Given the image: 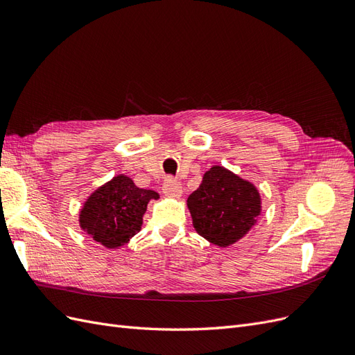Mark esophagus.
Here are the masks:
<instances>
[{
  "label": "esophagus",
  "instance_id": "1",
  "mask_svg": "<svg viewBox=\"0 0 355 355\" xmlns=\"http://www.w3.org/2000/svg\"><path fill=\"white\" fill-rule=\"evenodd\" d=\"M163 194L171 198H179L182 196V187L178 180L167 178L163 184Z\"/></svg>",
  "mask_w": 355,
  "mask_h": 355
}]
</instances>
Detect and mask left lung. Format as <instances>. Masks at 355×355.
Returning <instances> with one entry per match:
<instances>
[{"label":"left lung","instance_id":"8db88e82","mask_svg":"<svg viewBox=\"0 0 355 355\" xmlns=\"http://www.w3.org/2000/svg\"><path fill=\"white\" fill-rule=\"evenodd\" d=\"M187 204L196 231L219 247L243 239L261 214L259 191L222 166L204 173L200 188Z\"/></svg>","mask_w":355,"mask_h":355}]
</instances>
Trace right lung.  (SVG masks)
Segmentation results:
<instances>
[{"instance_id": "add662e5", "label": "right lung", "mask_w": 355, "mask_h": 355, "mask_svg": "<svg viewBox=\"0 0 355 355\" xmlns=\"http://www.w3.org/2000/svg\"><path fill=\"white\" fill-rule=\"evenodd\" d=\"M158 198L155 191L137 188L130 178L118 175L84 202L80 227L94 241L118 249L141 231L148 202Z\"/></svg>"}]
</instances>
